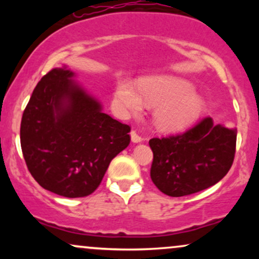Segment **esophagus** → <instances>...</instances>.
I'll use <instances>...</instances> for the list:
<instances>
[{"mask_svg": "<svg viewBox=\"0 0 259 259\" xmlns=\"http://www.w3.org/2000/svg\"><path fill=\"white\" fill-rule=\"evenodd\" d=\"M130 136H132V141L135 142V144H139V142H141L142 140H144V139H142V136L139 135V134L136 133L135 130H133V132L130 133Z\"/></svg>", "mask_w": 259, "mask_h": 259, "instance_id": "1", "label": "esophagus"}]
</instances>
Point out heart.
Instances as JSON below:
<instances>
[{
    "label": "heart",
    "mask_w": 259,
    "mask_h": 259,
    "mask_svg": "<svg viewBox=\"0 0 259 259\" xmlns=\"http://www.w3.org/2000/svg\"><path fill=\"white\" fill-rule=\"evenodd\" d=\"M189 81L171 76L142 80L140 94L129 81H120L114 92V103L119 109L138 112L142 102L158 106L157 125L164 130H179L189 125L202 112V100L192 94Z\"/></svg>",
    "instance_id": "obj_1"
}]
</instances>
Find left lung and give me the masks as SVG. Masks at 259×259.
<instances>
[{"mask_svg":"<svg viewBox=\"0 0 259 259\" xmlns=\"http://www.w3.org/2000/svg\"><path fill=\"white\" fill-rule=\"evenodd\" d=\"M151 179L163 194L181 197L222 180L233 165L236 130L204 117L186 132L150 140Z\"/></svg>","mask_w":259,"mask_h":259,"instance_id":"1","label":"left lung"}]
</instances>
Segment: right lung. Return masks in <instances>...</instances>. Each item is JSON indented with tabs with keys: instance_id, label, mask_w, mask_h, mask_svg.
Masks as SVG:
<instances>
[{
	"instance_id": "obj_1",
	"label": "right lung",
	"mask_w": 259,
	"mask_h": 259,
	"mask_svg": "<svg viewBox=\"0 0 259 259\" xmlns=\"http://www.w3.org/2000/svg\"><path fill=\"white\" fill-rule=\"evenodd\" d=\"M67 68L45 74L23 113L20 146L38 185L64 197L99 187L111 160L130 144V126L102 112Z\"/></svg>"
}]
</instances>
